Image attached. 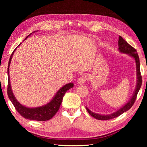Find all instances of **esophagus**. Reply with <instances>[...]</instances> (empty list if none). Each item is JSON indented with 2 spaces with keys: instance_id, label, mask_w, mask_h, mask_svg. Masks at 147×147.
<instances>
[{
  "instance_id": "obj_1",
  "label": "esophagus",
  "mask_w": 147,
  "mask_h": 147,
  "mask_svg": "<svg viewBox=\"0 0 147 147\" xmlns=\"http://www.w3.org/2000/svg\"><path fill=\"white\" fill-rule=\"evenodd\" d=\"M88 80V76L87 75H85V74H83V75L81 76L78 80V83L79 85H82V84H84L86 82V80Z\"/></svg>"
}]
</instances>
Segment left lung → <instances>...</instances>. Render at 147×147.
I'll return each instance as SVG.
<instances>
[{"instance_id":"obj_1","label":"left lung","mask_w":147,"mask_h":147,"mask_svg":"<svg viewBox=\"0 0 147 147\" xmlns=\"http://www.w3.org/2000/svg\"><path fill=\"white\" fill-rule=\"evenodd\" d=\"M118 51L121 54H127L129 57H131L134 59L136 63V84L135 89L134 90V92L133 93V95L130 98L129 101L127 102L126 104H124L123 106L118 109L117 111L113 112L111 114H100L98 113H95L92 111H91L90 109L86 106V109L88 111V113L92 115L93 117H94L98 120H109L111 119L115 118L118 117L119 115H121L124 112L127 111L129 109H131L133 105L134 104V102H135L136 96L139 90L142 86V76L140 74V59L138 54L136 53V51L134 49L133 47L131 46L129 44L127 43L121 36H119L118 40Z\"/></svg>"}]
</instances>
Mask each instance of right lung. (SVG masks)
<instances>
[{"instance_id":"right-lung-1","label":"right lung","mask_w":147,"mask_h":147,"mask_svg":"<svg viewBox=\"0 0 147 147\" xmlns=\"http://www.w3.org/2000/svg\"><path fill=\"white\" fill-rule=\"evenodd\" d=\"M35 33V32H33L32 33ZM32 33L26 37L24 40L27 39L29 36L32 35ZM22 43L19 45L16 49L14 52L11 54L10 59L9 61L8 64V68H7V75H8V87H7V95L9 98L11 102L12 103V104L14 106L15 109L16 111L20 113L22 116L25 119H28L30 120H34V121H48L54 116L56 114V112L58 111L60 107V105L62 103V98L63 96L67 90L70 88H73L74 86L73 83H69L65 84L64 86H62L61 88L59 89L58 91L55 93L54 96H53L52 98L50 100L47 104H46L40 106V107H28L22 105L21 103L18 101L12 92V90L11 85L10 82V76H9V67L11 62V59L12 56L14 55V53L17 48L20 46Z\"/></svg>"}]
</instances>
